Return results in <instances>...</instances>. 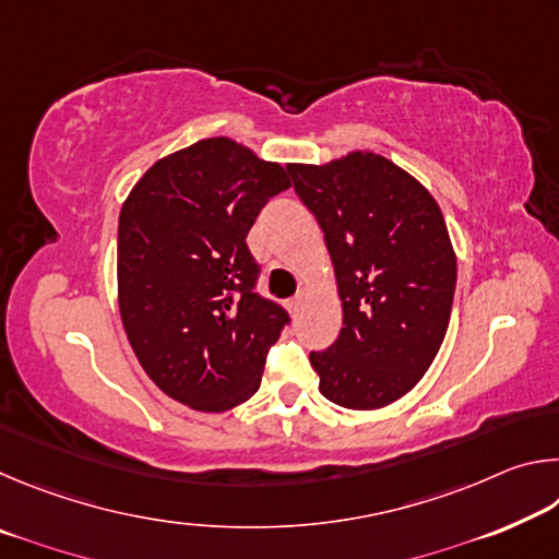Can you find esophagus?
Returning a JSON list of instances; mask_svg holds the SVG:
<instances>
[{
    "label": "esophagus",
    "mask_w": 559,
    "mask_h": 559,
    "mask_svg": "<svg viewBox=\"0 0 559 559\" xmlns=\"http://www.w3.org/2000/svg\"><path fill=\"white\" fill-rule=\"evenodd\" d=\"M300 308H302V296H296V298H293V300L288 302V310H290L293 318H296V316L300 313Z\"/></svg>",
    "instance_id": "34e87169"
}]
</instances>
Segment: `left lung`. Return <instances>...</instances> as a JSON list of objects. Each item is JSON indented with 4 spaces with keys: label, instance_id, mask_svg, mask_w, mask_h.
Instances as JSON below:
<instances>
[{
    "label": "left lung",
    "instance_id": "obj_1",
    "mask_svg": "<svg viewBox=\"0 0 559 559\" xmlns=\"http://www.w3.org/2000/svg\"><path fill=\"white\" fill-rule=\"evenodd\" d=\"M335 266L343 330L310 353L320 392L345 409H380L429 370L447 335L456 257L439 204L374 153L288 165Z\"/></svg>",
    "mask_w": 559,
    "mask_h": 559
}]
</instances>
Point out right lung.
<instances>
[{
    "instance_id": "obj_1",
    "label": "right lung",
    "mask_w": 559,
    "mask_h": 559,
    "mask_svg": "<svg viewBox=\"0 0 559 559\" xmlns=\"http://www.w3.org/2000/svg\"><path fill=\"white\" fill-rule=\"evenodd\" d=\"M288 173L229 138L167 155L120 210L118 300L135 355L159 390L197 412L257 394L271 345L290 323L257 293L246 234Z\"/></svg>"
}]
</instances>
